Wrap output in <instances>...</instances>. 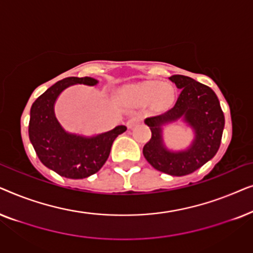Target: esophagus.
Listing matches in <instances>:
<instances>
[{
	"label": "esophagus",
	"instance_id": "obj_1",
	"mask_svg": "<svg viewBox=\"0 0 253 253\" xmlns=\"http://www.w3.org/2000/svg\"><path fill=\"white\" fill-rule=\"evenodd\" d=\"M139 121H140V116L137 115V114H132V115L130 116L129 121H127L126 126H127V127H132L134 124H137Z\"/></svg>",
	"mask_w": 253,
	"mask_h": 253
}]
</instances>
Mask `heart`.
I'll list each match as a JSON object with an SVG mask.
<instances>
[{
	"instance_id": "obj_1",
	"label": "heart",
	"mask_w": 253,
	"mask_h": 253,
	"mask_svg": "<svg viewBox=\"0 0 253 253\" xmlns=\"http://www.w3.org/2000/svg\"><path fill=\"white\" fill-rule=\"evenodd\" d=\"M127 93L138 100L147 101L154 98V102L157 105H168L172 100V89L168 85H160L154 82H147L143 84L132 86L127 88Z\"/></svg>"
}]
</instances>
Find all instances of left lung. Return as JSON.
<instances>
[{
	"instance_id": "obj_1",
	"label": "left lung",
	"mask_w": 253,
	"mask_h": 253,
	"mask_svg": "<svg viewBox=\"0 0 253 253\" xmlns=\"http://www.w3.org/2000/svg\"><path fill=\"white\" fill-rule=\"evenodd\" d=\"M179 95L175 105L160 115L148 117L145 123L152 131L143 154L152 167L172 176H184L196 171L216 154L224 127V115L219 99L209 86L188 76L174 75ZM184 116L196 131V139L188 151L172 154L162 143L161 126Z\"/></svg>"
}]
</instances>
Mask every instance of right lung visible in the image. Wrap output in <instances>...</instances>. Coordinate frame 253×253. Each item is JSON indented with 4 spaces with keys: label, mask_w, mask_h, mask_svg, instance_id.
<instances>
[{
    "label": "right lung",
    "mask_w": 253,
    "mask_h": 253,
    "mask_svg": "<svg viewBox=\"0 0 253 253\" xmlns=\"http://www.w3.org/2000/svg\"><path fill=\"white\" fill-rule=\"evenodd\" d=\"M91 77H68L50 86L31 107L29 136L40 161L51 170L67 178H86L98 172L109 157L113 141L126 130V126L84 138L67 133L54 115L58 94L74 84L95 85Z\"/></svg>",
    "instance_id": "1"
}]
</instances>
